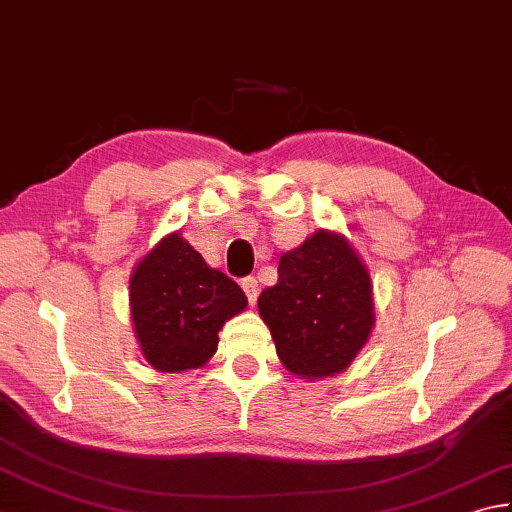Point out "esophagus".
I'll list each match as a JSON object with an SVG mask.
<instances>
[{
  "mask_svg": "<svg viewBox=\"0 0 512 512\" xmlns=\"http://www.w3.org/2000/svg\"><path fill=\"white\" fill-rule=\"evenodd\" d=\"M240 285H243V292L247 294V301L254 305L258 301V281H256V278L254 276H247Z\"/></svg>",
  "mask_w": 512,
  "mask_h": 512,
  "instance_id": "1",
  "label": "esophagus"
}]
</instances>
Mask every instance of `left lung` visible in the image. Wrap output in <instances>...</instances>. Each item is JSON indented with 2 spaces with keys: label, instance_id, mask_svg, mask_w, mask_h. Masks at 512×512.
Instances as JSON below:
<instances>
[{
  "label": "left lung",
  "instance_id": "left-lung-1",
  "mask_svg": "<svg viewBox=\"0 0 512 512\" xmlns=\"http://www.w3.org/2000/svg\"><path fill=\"white\" fill-rule=\"evenodd\" d=\"M285 368L303 379L343 372L374 327L368 267L347 238L318 229L281 256L278 283L258 296Z\"/></svg>",
  "mask_w": 512,
  "mask_h": 512
}]
</instances>
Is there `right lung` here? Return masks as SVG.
Segmentation results:
<instances>
[{"label":"right lung","instance_id":"1","mask_svg":"<svg viewBox=\"0 0 512 512\" xmlns=\"http://www.w3.org/2000/svg\"><path fill=\"white\" fill-rule=\"evenodd\" d=\"M129 301L142 356L171 374L202 368L218 350L225 321L247 307L243 289L211 269L178 231L133 269Z\"/></svg>","mask_w":512,"mask_h":512}]
</instances>
